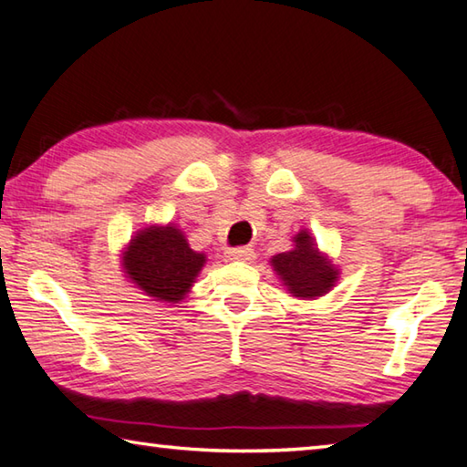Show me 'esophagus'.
Masks as SVG:
<instances>
[{"label": "esophagus", "instance_id": "1", "mask_svg": "<svg viewBox=\"0 0 467 467\" xmlns=\"http://www.w3.org/2000/svg\"><path fill=\"white\" fill-rule=\"evenodd\" d=\"M226 262H253L255 259V253L249 247H234L224 251Z\"/></svg>", "mask_w": 467, "mask_h": 467}]
</instances>
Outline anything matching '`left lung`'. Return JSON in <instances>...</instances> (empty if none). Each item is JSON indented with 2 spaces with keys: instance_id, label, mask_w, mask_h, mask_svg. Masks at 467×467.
<instances>
[{
  "instance_id": "obj_1",
  "label": "left lung",
  "mask_w": 467,
  "mask_h": 467,
  "mask_svg": "<svg viewBox=\"0 0 467 467\" xmlns=\"http://www.w3.org/2000/svg\"><path fill=\"white\" fill-rule=\"evenodd\" d=\"M295 247L272 257V267L284 286L296 298H317L336 286L337 267L315 244L313 236L300 231L292 236Z\"/></svg>"
}]
</instances>
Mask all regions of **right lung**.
<instances>
[{
	"mask_svg": "<svg viewBox=\"0 0 467 467\" xmlns=\"http://www.w3.org/2000/svg\"><path fill=\"white\" fill-rule=\"evenodd\" d=\"M205 264L177 226H148L130 241L123 251V270L128 278L161 303L175 305L193 286Z\"/></svg>",
	"mask_w": 467,
	"mask_h": 467,
	"instance_id": "obj_1",
	"label": "right lung"
}]
</instances>
